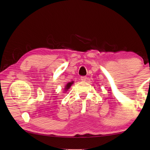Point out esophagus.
Instances as JSON below:
<instances>
[{"instance_id": "esophagus-1", "label": "esophagus", "mask_w": 150, "mask_h": 150, "mask_svg": "<svg viewBox=\"0 0 150 150\" xmlns=\"http://www.w3.org/2000/svg\"><path fill=\"white\" fill-rule=\"evenodd\" d=\"M81 80L83 81H86V80H87V77H86V76H81Z\"/></svg>"}]
</instances>
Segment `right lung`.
<instances>
[{
  "label": "right lung",
  "instance_id": "1",
  "mask_svg": "<svg viewBox=\"0 0 150 150\" xmlns=\"http://www.w3.org/2000/svg\"><path fill=\"white\" fill-rule=\"evenodd\" d=\"M72 84H73V82H71V83H67V85L65 86V90H68V89H69V88L70 87H71V85Z\"/></svg>",
  "mask_w": 150,
  "mask_h": 150
}]
</instances>
